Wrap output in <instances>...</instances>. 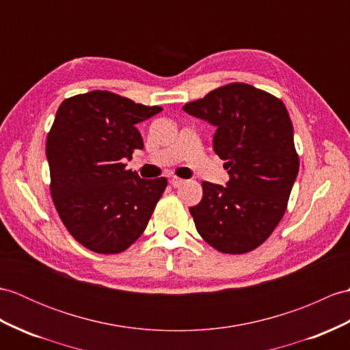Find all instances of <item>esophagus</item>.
Segmentation results:
<instances>
[{
	"label": "esophagus",
	"mask_w": 350,
	"mask_h": 350,
	"mask_svg": "<svg viewBox=\"0 0 350 350\" xmlns=\"http://www.w3.org/2000/svg\"><path fill=\"white\" fill-rule=\"evenodd\" d=\"M170 182H172V185L174 186V188H178V186H182L183 183H185V180H183V178H180V177H172V180H170Z\"/></svg>",
	"instance_id": "34e87169"
}]
</instances>
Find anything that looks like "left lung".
I'll return each mask as SVG.
<instances>
[{
    "label": "left lung",
    "instance_id": "left-lung-1",
    "mask_svg": "<svg viewBox=\"0 0 350 350\" xmlns=\"http://www.w3.org/2000/svg\"><path fill=\"white\" fill-rule=\"evenodd\" d=\"M183 110L216 126L213 149L225 161L226 186L202 182L189 212L204 241L222 254L261 246L286 212L299 159L294 128L278 96L247 83H228Z\"/></svg>",
    "mask_w": 350,
    "mask_h": 350
}]
</instances>
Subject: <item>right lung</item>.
Masks as SVG:
<instances>
[{"mask_svg": "<svg viewBox=\"0 0 350 350\" xmlns=\"http://www.w3.org/2000/svg\"><path fill=\"white\" fill-rule=\"evenodd\" d=\"M161 110L91 91L56 111L46 142L51 193L65 228L86 249L120 254L148 226L167 178H140L124 161L144 146L135 125Z\"/></svg>", "mask_w": 350, "mask_h": 350, "instance_id": "add662e5", "label": "right lung"}]
</instances>
